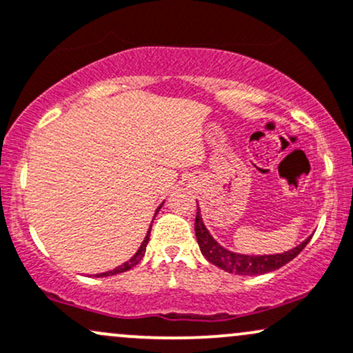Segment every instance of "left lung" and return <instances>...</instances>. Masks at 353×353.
<instances>
[{
  "mask_svg": "<svg viewBox=\"0 0 353 353\" xmlns=\"http://www.w3.org/2000/svg\"><path fill=\"white\" fill-rule=\"evenodd\" d=\"M194 230L197 245L201 248V253L204 254V258H206L209 263H212V265H216L221 270L228 271V273L246 274V276H254V274H263L268 273V271L281 268L286 263L292 261L293 258H296L298 254L301 253V250L308 245L310 239H312L307 238L301 245L286 251V253L263 254V256H248V254L233 253V251L221 246L219 243L209 234V231L206 230V226H204L203 223V218H201L199 206H197Z\"/></svg>",
  "mask_w": 353,
  "mask_h": 353,
  "instance_id": "8db88e82",
  "label": "left lung"
}]
</instances>
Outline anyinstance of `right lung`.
I'll list each match as a JSON object with an SVG mask.
<instances>
[{
    "mask_svg": "<svg viewBox=\"0 0 353 353\" xmlns=\"http://www.w3.org/2000/svg\"><path fill=\"white\" fill-rule=\"evenodd\" d=\"M161 208H162V204H161V206L157 208V211H159V209H161ZM157 211H156V214H157ZM149 236H150V230L147 231V234H145L144 241H142V245H141V248H139V250H137V253H135L134 256L129 259V261H125V263H123V265L117 266V268H114V270H110V271H105V273L95 274V276H112V274H119V273H123V271H127V270L134 268V266L137 265V263L141 261L142 258H144V253H145V246H147V243H149Z\"/></svg>",
    "mask_w": 353,
    "mask_h": 353,
    "instance_id": "add662e5",
    "label": "right lung"
}]
</instances>
